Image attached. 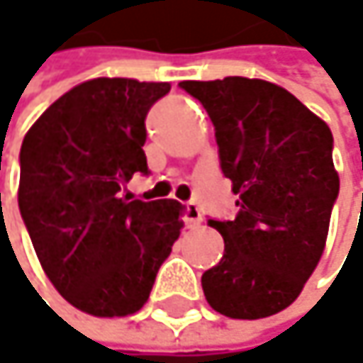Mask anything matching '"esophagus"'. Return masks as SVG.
I'll list each match as a JSON object with an SVG mask.
<instances>
[{
	"mask_svg": "<svg viewBox=\"0 0 363 363\" xmlns=\"http://www.w3.org/2000/svg\"><path fill=\"white\" fill-rule=\"evenodd\" d=\"M201 220H203L201 210H199L195 203H186V206H184V225L193 229V227L201 225Z\"/></svg>",
	"mask_w": 363,
	"mask_h": 363,
	"instance_id": "esophagus-1",
	"label": "esophagus"
}]
</instances>
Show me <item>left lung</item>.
I'll return each mask as SVG.
<instances>
[{
    "label": "left lung",
    "instance_id": "left-lung-1",
    "mask_svg": "<svg viewBox=\"0 0 363 363\" xmlns=\"http://www.w3.org/2000/svg\"><path fill=\"white\" fill-rule=\"evenodd\" d=\"M208 111L220 168L240 197L235 220H208L220 262L201 275L208 305L231 320L290 307L326 248L338 195L332 132L286 88L250 77L181 82Z\"/></svg>",
    "mask_w": 363,
    "mask_h": 363
}]
</instances>
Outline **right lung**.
I'll return each mask as SVG.
<instances>
[{
    "label": "right lung",
    "mask_w": 363,
    "mask_h": 363,
    "mask_svg": "<svg viewBox=\"0 0 363 363\" xmlns=\"http://www.w3.org/2000/svg\"><path fill=\"white\" fill-rule=\"evenodd\" d=\"M168 92V82L88 79L25 134L23 220L52 286L88 315L136 313L181 235V201L123 195L134 174L149 172L145 117Z\"/></svg>",
    "instance_id": "right-lung-1"
}]
</instances>
